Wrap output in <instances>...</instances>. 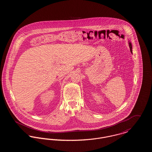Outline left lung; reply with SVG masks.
Returning a JSON list of instances; mask_svg holds the SVG:
<instances>
[{
  "label": "left lung",
  "instance_id": "left-lung-1",
  "mask_svg": "<svg viewBox=\"0 0 152 152\" xmlns=\"http://www.w3.org/2000/svg\"><path fill=\"white\" fill-rule=\"evenodd\" d=\"M128 42H129V47H130V52L132 54V43H131V42H129V41Z\"/></svg>",
  "mask_w": 152,
  "mask_h": 152
}]
</instances>
